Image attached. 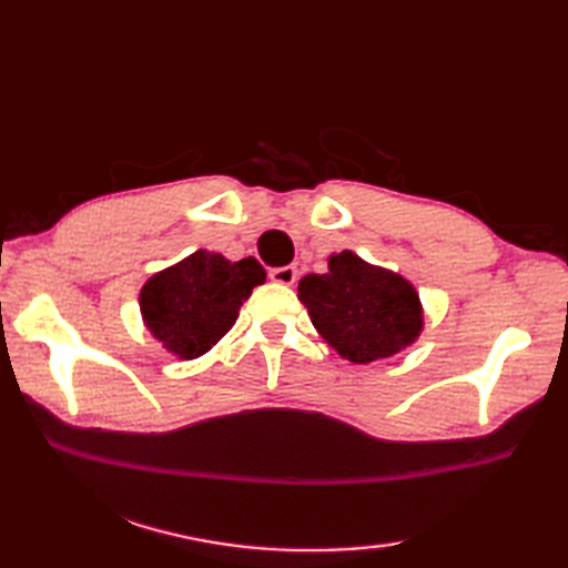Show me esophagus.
Here are the masks:
<instances>
[{
  "mask_svg": "<svg viewBox=\"0 0 568 568\" xmlns=\"http://www.w3.org/2000/svg\"><path fill=\"white\" fill-rule=\"evenodd\" d=\"M268 275H271L273 283L293 285L297 281V268H295V265H281V268H273Z\"/></svg>",
  "mask_w": 568,
  "mask_h": 568,
  "instance_id": "1",
  "label": "esophagus"
}]
</instances>
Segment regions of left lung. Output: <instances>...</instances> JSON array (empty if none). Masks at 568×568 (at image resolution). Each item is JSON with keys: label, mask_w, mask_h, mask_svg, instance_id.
<instances>
[{"label": "left lung", "mask_w": 568, "mask_h": 568, "mask_svg": "<svg viewBox=\"0 0 568 568\" xmlns=\"http://www.w3.org/2000/svg\"><path fill=\"white\" fill-rule=\"evenodd\" d=\"M297 297L322 339L352 364L400 354L425 329L415 285L348 248L332 253L327 273L305 275Z\"/></svg>", "instance_id": "left-lung-1"}]
</instances>
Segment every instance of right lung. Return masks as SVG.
<instances>
[{
	"instance_id": "1",
	"label": "right lung",
	"mask_w": 568,
	"mask_h": 568,
	"mask_svg": "<svg viewBox=\"0 0 568 568\" xmlns=\"http://www.w3.org/2000/svg\"><path fill=\"white\" fill-rule=\"evenodd\" d=\"M265 281L256 258L229 261L200 248L153 273L139 293L143 327L183 361L207 354L234 327L241 305Z\"/></svg>"
}]
</instances>
